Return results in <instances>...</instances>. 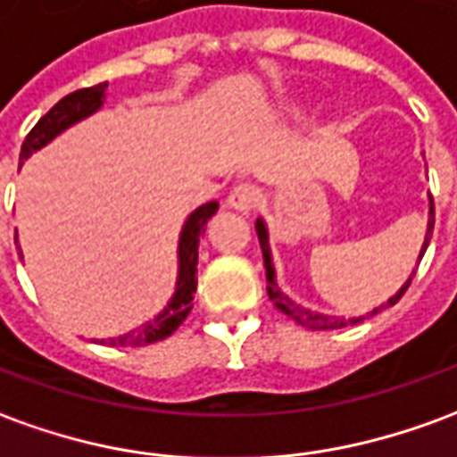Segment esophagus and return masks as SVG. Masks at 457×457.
Instances as JSON below:
<instances>
[{
    "label": "esophagus",
    "mask_w": 457,
    "mask_h": 457,
    "mask_svg": "<svg viewBox=\"0 0 457 457\" xmlns=\"http://www.w3.org/2000/svg\"><path fill=\"white\" fill-rule=\"evenodd\" d=\"M262 190L254 183H239L229 190L228 203L229 207H235L239 212H250L252 207L260 205Z\"/></svg>",
    "instance_id": "34e87169"
}]
</instances>
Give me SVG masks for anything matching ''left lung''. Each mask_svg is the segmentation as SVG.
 I'll return each mask as SVG.
<instances>
[{
    "label": "left lung",
    "instance_id": "obj_1",
    "mask_svg": "<svg viewBox=\"0 0 457 457\" xmlns=\"http://www.w3.org/2000/svg\"><path fill=\"white\" fill-rule=\"evenodd\" d=\"M433 225H436V205H433V197H430V218H428V232H426V242H423V250H420V257L418 260H423V254H426V247H428L430 242V235H433ZM254 229H257V237H260V247H262V257H264V270H267V295H270V299L274 302V306L279 309V312H284L287 317H292L296 321V324H302V327L312 328V331H324V328H341V327H349V324H359V321H363L366 317H373V314H378L381 309H386V306L395 304L401 296L406 295L408 284H411V279L413 277H408V282L395 292L386 304H381L378 309H373V312H369L366 317H353V319H337V317H327V314H317V312H309V309H304V306L295 304L289 296H284L282 292H279V287H277V279H274V267H272V252H270V235H267V225H264V220H257L254 222ZM416 274V272H413Z\"/></svg>",
    "mask_w": 457,
    "mask_h": 457
}]
</instances>
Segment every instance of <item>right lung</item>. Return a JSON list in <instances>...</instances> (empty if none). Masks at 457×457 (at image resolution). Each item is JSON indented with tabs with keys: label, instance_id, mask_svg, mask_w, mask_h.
Wrapping results in <instances>:
<instances>
[{
	"label": "right lung",
	"instance_id": "right-lung-1",
	"mask_svg": "<svg viewBox=\"0 0 457 457\" xmlns=\"http://www.w3.org/2000/svg\"><path fill=\"white\" fill-rule=\"evenodd\" d=\"M108 84L91 86V88H79L73 94L63 96L56 106L51 108L46 116L39 118V123L29 130V136L21 143V161H27L34 151L44 148L49 140H54L62 130H66L73 123H79L81 118L91 116L94 111L101 108L104 104V91ZM218 212V203H205L197 207L190 218L185 220L183 232H180V245H178V284H175L173 299L162 309L158 317L143 324V327L133 328L129 334H120L113 339H104L111 346H145V344H155V341L168 339L175 328L180 327L185 317L193 309V295L197 289V245H200V235L205 232L207 220ZM17 242V237H14Z\"/></svg>",
	"mask_w": 457,
	"mask_h": 457
}]
</instances>
